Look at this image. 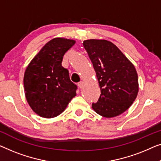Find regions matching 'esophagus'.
<instances>
[{"label":"esophagus","instance_id":"obj_1","mask_svg":"<svg viewBox=\"0 0 161 161\" xmlns=\"http://www.w3.org/2000/svg\"><path fill=\"white\" fill-rule=\"evenodd\" d=\"M78 86H79V87H80V88L82 87V86H83V82H82V81H80V82H79L78 83Z\"/></svg>","mask_w":161,"mask_h":161}]
</instances>
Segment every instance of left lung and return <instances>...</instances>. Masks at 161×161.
<instances>
[{
  "label": "left lung",
  "mask_w": 161,
  "mask_h": 161,
  "mask_svg": "<svg viewBox=\"0 0 161 161\" xmlns=\"http://www.w3.org/2000/svg\"><path fill=\"white\" fill-rule=\"evenodd\" d=\"M83 46L96 71L101 96L92 108L104 117L121 114L132 105L139 92L134 65L116 45L106 40L84 41Z\"/></svg>",
  "instance_id": "8db88e82"
}]
</instances>
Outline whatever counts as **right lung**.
Masks as SVG:
<instances>
[{
	"label": "right lung",
	"instance_id": "1",
	"mask_svg": "<svg viewBox=\"0 0 161 161\" xmlns=\"http://www.w3.org/2000/svg\"><path fill=\"white\" fill-rule=\"evenodd\" d=\"M75 41L55 38L47 42L27 67L24 88L33 112L45 118L60 114L76 96V86L62 66L65 53Z\"/></svg>",
	"mask_w": 161,
	"mask_h": 161
}]
</instances>
